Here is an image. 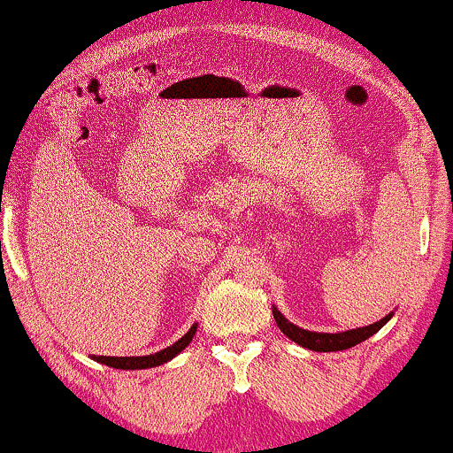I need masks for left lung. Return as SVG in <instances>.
Segmentation results:
<instances>
[{
	"mask_svg": "<svg viewBox=\"0 0 453 453\" xmlns=\"http://www.w3.org/2000/svg\"><path fill=\"white\" fill-rule=\"evenodd\" d=\"M273 317H275L277 327L281 329V332L286 334L289 340H294L296 344L304 346V349H309V350H317V353H334V350H346V349H350V346L361 344L363 340L373 336L378 329L387 326V323L390 321V317H393V312H388L387 317H382L380 321L372 323V326L346 329V332H336V334L311 332V329H303V327L294 326L292 321H288L286 317L281 315V311H279L277 306H273Z\"/></svg>",
	"mask_w": 453,
	"mask_h": 453,
	"instance_id": "8db88e82",
	"label": "left lung"
}]
</instances>
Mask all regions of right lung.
<instances>
[{"label":"right lung","instance_id":"obj_1","mask_svg":"<svg viewBox=\"0 0 453 453\" xmlns=\"http://www.w3.org/2000/svg\"><path fill=\"white\" fill-rule=\"evenodd\" d=\"M197 332V323H193L191 329H188L184 336L178 340V342L170 344L167 349H161L157 353L153 355H142V357H103V355H94V361L103 363V365L115 367V370H149V367H157L164 365V363L172 361L176 355H180Z\"/></svg>","mask_w":453,"mask_h":453}]
</instances>
